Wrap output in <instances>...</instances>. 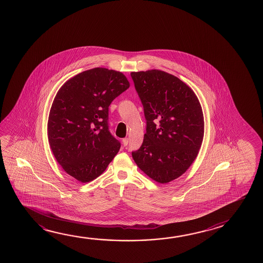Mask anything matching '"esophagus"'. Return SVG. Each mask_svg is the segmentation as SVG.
Listing matches in <instances>:
<instances>
[{
	"instance_id": "34e87169",
	"label": "esophagus",
	"mask_w": 263,
	"mask_h": 263,
	"mask_svg": "<svg viewBox=\"0 0 263 263\" xmlns=\"http://www.w3.org/2000/svg\"><path fill=\"white\" fill-rule=\"evenodd\" d=\"M127 144H128V138H124V139H123V145L126 146H127Z\"/></svg>"
}]
</instances>
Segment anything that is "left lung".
<instances>
[{
	"mask_svg": "<svg viewBox=\"0 0 263 263\" xmlns=\"http://www.w3.org/2000/svg\"><path fill=\"white\" fill-rule=\"evenodd\" d=\"M130 75L146 121L142 145L132 157L152 180L167 183L198 155L204 132L201 104L194 90L172 74L151 69Z\"/></svg>",
	"mask_w": 263,
	"mask_h": 263,
	"instance_id": "obj_1",
	"label": "left lung"
}]
</instances>
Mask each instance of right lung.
<instances>
[{
	"instance_id": "right-lung-1",
	"label": "right lung",
	"mask_w": 263,
	"mask_h": 263,
	"mask_svg": "<svg viewBox=\"0 0 263 263\" xmlns=\"http://www.w3.org/2000/svg\"><path fill=\"white\" fill-rule=\"evenodd\" d=\"M124 74L95 68L65 82L48 121L49 146L65 172L82 182L100 176L120 149L109 131V105L129 88Z\"/></svg>"
}]
</instances>
